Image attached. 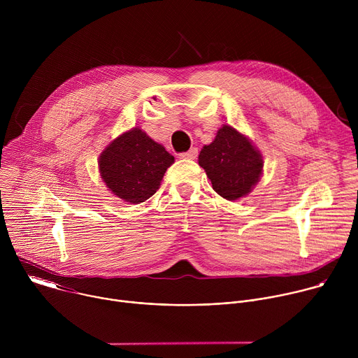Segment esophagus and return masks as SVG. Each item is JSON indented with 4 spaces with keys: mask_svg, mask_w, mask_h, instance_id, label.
<instances>
[{
    "mask_svg": "<svg viewBox=\"0 0 358 358\" xmlns=\"http://www.w3.org/2000/svg\"><path fill=\"white\" fill-rule=\"evenodd\" d=\"M196 156H198V148H195V147H192L188 151L181 152V155H180V157L185 159V160H195Z\"/></svg>",
    "mask_w": 358,
    "mask_h": 358,
    "instance_id": "1",
    "label": "esophagus"
}]
</instances>
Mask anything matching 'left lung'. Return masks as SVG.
<instances>
[{"label": "left lung", "mask_w": 358, "mask_h": 358, "mask_svg": "<svg viewBox=\"0 0 358 358\" xmlns=\"http://www.w3.org/2000/svg\"><path fill=\"white\" fill-rule=\"evenodd\" d=\"M198 163L215 192L229 201L249 194L259 181L264 167L259 151L231 126L220 129L215 140L202 147Z\"/></svg>", "instance_id": "8db88e82"}]
</instances>
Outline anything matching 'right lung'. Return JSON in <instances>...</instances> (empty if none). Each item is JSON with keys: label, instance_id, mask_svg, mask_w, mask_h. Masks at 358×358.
<instances>
[{"label": "right lung", "instance_id": "obj_1", "mask_svg": "<svg viewBox=\"0 0 358 358\" xmlns=\"http://www.w3.org/2000/svg\"><path fill=\"white\" fill-rule=\"evenodd\" d=\"M174 157L143 130L117 137L99 159L100 176L119 198L140 203L155 195Z\"/></svg>", "mask_w": 358, "mask_h": 358}]
</instances>
